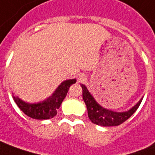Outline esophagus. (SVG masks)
Listing matches in <instances>:
<instances>
[{
  "label": "esophagus",
  "instance_id": "34e87169",
  "mask_svg": "<svg viewBox=\"0 0 155 155\" xmlns=\"http://www.w3.org/2000/svg\"><path fill=\"white\" fill-rule=\"evenodd\" d=\"M87 80V77L84 73H80L79 75L78 76V83H84Z\"/></svg>",
  "mask_w": 155,
  "mask_h": 155
}]
</instances>
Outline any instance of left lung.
<instances>
[{"label": "left lung", "mask_w": 155, "mask_h": 155, "mask_svg": "<svg viewBox=\"0 0 155 155\" xmlns=\"http://www.w3.org/2000/svg\"><path fill=\"white\" fill-rule=\"evenodd\" d=\"M81 87L83 88V98L87 106L88 118L92 123L99 126L110 127L121 124L135 113L143 100V98H141L138 104L126 112H114L104 108L97 104L85 85L81 84Z\"/></svg>", "instance_id": "1"}]
</instances>
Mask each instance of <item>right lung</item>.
Instances as JSON below:
<instances>
[{
    "instance_id": "obj_1",
    "label": "right lung",
    "mask_w": 155,
    "mask_h": 155,
    "mask_svg": "<svg viewBox=\"0 0 155 155\" xmlns=\"http://www.w3.org/2000/svg\"><path fill=\"white\" fill-rule=\"evenodd\" d=\"M75 83L76 79H69L62 82L51 96L37 104H28L20 99L18 97H12L20 109L28 117L35 119H49L57 114V110L67 96L69 87Z\"/></svg>"
}]
</instances>
